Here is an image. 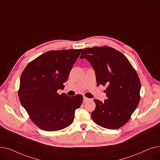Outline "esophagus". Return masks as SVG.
<instances>
[{"instance_id":"1","label":"esophagus","mask_w":160,"mask_h":160,"mask_svg":"<svg viewBox=\"0 0 160 160\" xmlns=\"http://www.w3.org/2000/svg\"><path fill=\"white\" fill-rule=\"evenodd\" d=\"M90 99L89 98H87V97H83V102H88V101H89Z\"/></svg>"}]
</instances>
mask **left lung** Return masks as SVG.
I'll return each instance as SVG.
<instances>
[{
	"mask_svg": "<svg viewBox=\"0 0 160 160\" xmlns=\"http://www.w3.org/2000/svg\"><path fill=\"white\" fill-rule=\"evenodd\" d=\"M86 58L95 71L97 86H106L107 99H95L91 118L103 128L115 130L127 123L140 100L141 82L129 60L110 47H95L83 50L80 59Z\"/></svg>",
	"mask_w": 160,
	"mask_h": 160,
	"instance_id": "8db88e82",
	"label": "left lung"
}]
</instances>
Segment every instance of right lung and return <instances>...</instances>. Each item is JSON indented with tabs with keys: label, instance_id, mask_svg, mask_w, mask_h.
I'll list each match as a JSON object with an SVG mask.
<instances>
[{
	"label": "right lung",
	"instance_id": "obj_1",
	"mask_svg": "<svg viewBox=\"0 0 160 160\" xmlns=\"http://www.w3.org/2000/svg\"><path fill=\"white\" fill-rule=\"evenodd\" d=\"M82 49L50 50L30 62L22 71L18 91L20 102L30 119L45 131L71 125L83 96L59 95Z\"/></svg>",
	"mask_w": 160,
	"mask_h": 160
}]
</instances>
